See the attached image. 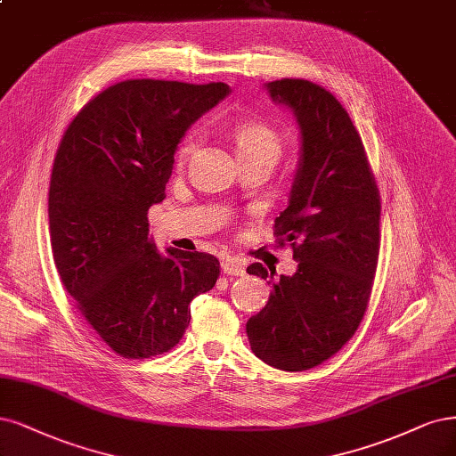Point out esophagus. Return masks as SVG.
I'll return each mask as SVG.
<instances>
[{
    "label": "esophagus",
    "mask_w": 456,
    "mask_h": 456,
    "mask_svg": "<svg viewBox=\"0 0 456 456\" xmlns=\"http://www.w3.org/2000/svg\"><path fill=\"white\" fill-rule=\"evenodd\" d=\"M221 268H223V273L224 275H232V277H241L245 273V268L243 264L238 262L232 256H224L223 262H221Z\"/></svg>",
    "instance_id": "1"
}]
</instances>
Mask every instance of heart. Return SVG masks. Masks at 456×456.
I'll return each instance as SVG.
<instances>
[{
    "mask_svg": "<svg viewBox=\"0 0 456 456\" xmlns=\"http://www.w3.org/2000/svg\"><path fill=\"white\" fill-rule=\"evenodd\" d=\"M232 135H233L235 151H238L240 159H268L275 164L282 152V141L279 134L264 120H258V118L243 120L233 128ZM194 145H196V135H191L179 149L177 160L184 162L186 156L192 152Z\"/></svg>",
    "mask_w": 456,
    "mask_h": 456,
    "instance_id": "heart-1",
    "label": "heart"
}]
</instances>
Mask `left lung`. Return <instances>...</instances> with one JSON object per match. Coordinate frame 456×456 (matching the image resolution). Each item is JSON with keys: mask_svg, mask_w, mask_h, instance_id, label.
<instances>
[{"mask_svg": "<svg viewBox=\"0 0 456 456\" xmlns=\"http://www.w3.org/2000/svg\"><path fill=\"white\" fill-rule=\"evenodd\" d=\"M264 88L275 105L290 109L300 130L289 206L275 218V235L281 245L290 241L297 270L279 277L245 330L262 362L304 371L336 354L364 317L379 256L381 203L362 139L332 94L304 78ZM247 272L268 277L258 262Z\"/></svg>", "mask_w": 456, "mask_h": 456, "instance_id": "obj_1", "label": "left lung"}]
</instances>
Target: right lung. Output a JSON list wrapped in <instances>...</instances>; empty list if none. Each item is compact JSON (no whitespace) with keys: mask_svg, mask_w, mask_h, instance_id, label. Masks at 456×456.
<instances>
[{"mask_svg":"<svg viewBox=\"0 0 456 456\" xmlns=\"http://www.w3.org/2000/svg\"><path fill=\"white\" fill-rule=\"evenodd\" d=\"M228 94L224 83L124 81L98 94L61 139L49 188L54 264L78 311L120 356L175 347L191 302L215 287L218 260L174 247L159 253L147 211L166 198L188 128Z\"/></svg>","mask_w":456,"mask_h":456,"instance_id":"right-lung-1","label":"right lung"}]
</instances>
